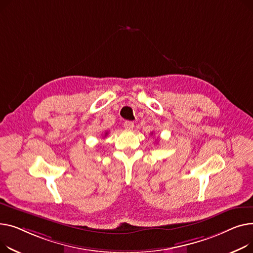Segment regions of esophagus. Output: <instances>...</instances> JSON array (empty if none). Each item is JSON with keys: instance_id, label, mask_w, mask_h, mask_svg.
Returning <instances> with one entry per match:
<instances>
[{"instance_id": "obj_1", "label": "esophagus", "mask_w": 253, "mask_h": 253, "mask_svg": "<svg viewBox=\"0 0 253 253\" xmlns=\"http://www.w3.org/2000/svg\"><path fill=\"white\" fill-rule=\"evenodd\" d=\"M124 126H125L126 129H132L133 128V123L130 122V121H126V122H125Z\"/></svg>"}]
</instances>
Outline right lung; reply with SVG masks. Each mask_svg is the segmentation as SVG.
Masks as SVG:
<instances>
[{
  "label": "right lung",
  "instance_id": "obj_1",
  "mask_svg": "<svg viewBox=\"0 0 253 253\" xmlns=\"http://www.w3.org/2000/svg\"><path fill=\"white\" fill-rule=\"evenodd\" d=\"M105 135H107V132H106V133H105Z\"/></svg>",
  "mask_w": 253,
  "mask_h": 253
}]
</instances>
